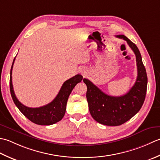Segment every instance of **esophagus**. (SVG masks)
Returning a JSON list of instances; mask_svg holds the SVG:
<instances>
[{
    "mask_svg": "<svg viewBox=\"0 0 160 160\" xmlns=\"http://www.w3.org/2000/svg\"><path fill=\"white\" fill-rule=\"evenodd\" d=\"M81 74H82L83 76H85L86 74V70L84 69V68H81V69L79 70Z\"/></svg>",
    "mask_w": 160,
    "mask_h": 160,
    "instance_id": "1",
    "label": "esophagus"
}]
</instances>
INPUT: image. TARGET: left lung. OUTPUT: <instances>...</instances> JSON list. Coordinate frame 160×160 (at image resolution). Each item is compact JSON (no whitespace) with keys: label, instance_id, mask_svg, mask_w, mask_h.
<instances>
[{"label":"left lung","instance_id":"left-lung-1","mask_svg":"<svg viewBox=\"0 0 160 160\" xmlns=\"http://www.w3.org/2000/svg\"><path fill=\"white\" fill-rule=\"evenodd\" d=\"M116 37L125 40L136 56L138 77L134 86L124 95L113 97L102 92L90 80H83L87 86L86 98L91 116L99 123L111 126L123 124L139 111L145 100L148 83L146 68L138 47L124 35Z\"/></svg>","mask_w":160,"mask_h":160}]
</instances>
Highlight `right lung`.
I'll list each match as a JSON object with an SVG mask.
<instances>
[{
  "instance_id": "add662e5",
  "label": "right lung",
  "mask_w": 160,
  "mask_h": 160,
  "mask_svg": "<svg viewBox=\"0 0 160 160\" xmlns=\"http://www.w3.org/2000/svg\"><path fill=\"white\" fill-rule=\"evenodd\" d=\"M15 61V58L13 61L12 66L10 70V79H9V87L10 92L15 105L19 110L36 124L42 126L52 125L61 121L63 118L66 110V104L72 90L75 87L76 85L81 81L83 77L81 74H77L70 79L65 81L63 86L58 92L57 97L50 103L39 108H30L22 104L15 95L14 88L12 85V68Z\"/></svg>"
}]
</instances>
